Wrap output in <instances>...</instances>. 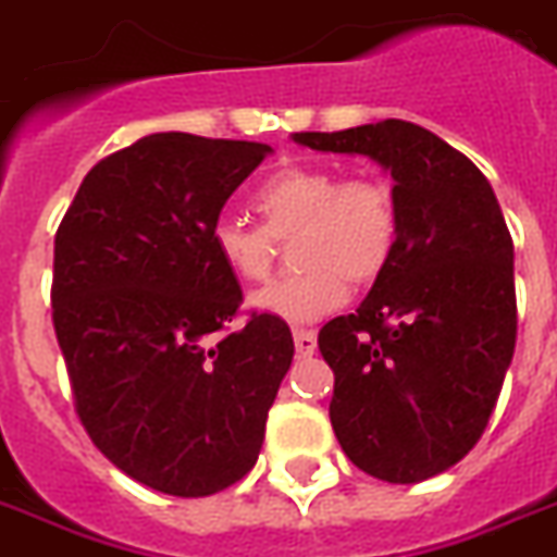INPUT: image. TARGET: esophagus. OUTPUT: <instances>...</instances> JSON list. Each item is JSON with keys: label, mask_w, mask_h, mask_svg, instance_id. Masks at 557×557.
<instances>
[{"label": "esophagus", "mask_w": 557, "mask_h": 557, "mask_svg": "<svg viewBox=\"0 0 557 557\" xmlns=\"http://www.w3.org/2000/svg\"><path fill=\"white\" fill-rule=\"evenodd\" d=\"M293 343H296V355L299 357H310L317 351V334L308 331V327H296L293 331Z\"/></svg>", "instance_id": "1"}]
</instances>
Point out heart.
Segmentation results:
<instances>
[{"instance_id":"heart-1","label":"heart","mask_w":557,"mask_h":557,"mask_svg":"<svg viewBox=\"0 0 557 557\" xmlns=\"http://www.w3.org/2000/svg\"><path fill=\"white\" fill-rule=\"evenodd\" d=\"M256 209L264 226L220 214L211 244L240 282H261L293 238L296 267L252 293L258 310L287 322H313L337 310L348 284L372 287L398 249V200L377 176L343 180L325 165H284L258 188Z\"/></svg>"}]
</instances>
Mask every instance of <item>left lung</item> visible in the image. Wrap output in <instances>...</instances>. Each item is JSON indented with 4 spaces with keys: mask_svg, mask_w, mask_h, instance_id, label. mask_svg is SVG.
<instances>
[{
    "mask_svg": "<svg viewBox=\"0 0 557 557\" xmlns=\"http://www.w3.org/2000/svg\"><path fill=\"white\" fill-rule=\"evenodd\" d=\"M293 139L392 171L395 258L357 313L322 325L319 351L348 459L395 485L430 480L480 442L515 355V244L497 197L471 159L412 122Z\"/></svg>",
    "mask_w": 557,
    "mask_h": 557,
    "instance_id": "1",
    "label": "left lung"
}]
</instances>
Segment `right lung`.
Wrapping results in <instances>:
<instances>
[{"mask_svg": "<svg viewBox=\"0 0 557 557\" xmlns=\"http://www.w3.org/2000/svg\"><path fill=\"white\" fill-rule=\"evenodd\" d=\"M270 145L153 133L84 176L54 235L51 322L75 412L131 480L209 497L244 480L290 369L287 322L240 317L211 226Z\"/></svg>", "mask_w": 557, "mask_h": 557, "instance_id": "obj_1", "label": "right lung"}]
</instances>
